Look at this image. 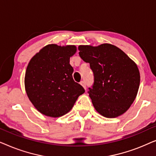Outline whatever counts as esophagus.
Listing matches in <instances>:
<instances>
[{
    "label": "esophagus",
    "mask_w": 156,
    "mask_h": 156,
    "mask_svg": "<svg viewBox=\"0 0 156 156\" xmlns=\"http://www.w3.org/2000/svg\"><path fill=\"white\" fill-rule=\"evenodd\" d=\"M80 84L82 85L83 87H84V89H86V83H85L84 81H82V82H80Z\"/></svg>",
    "instance_id": "34e87169"
}]
</instances>
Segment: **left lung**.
<instances>
[{"label":"left lung","instance_id":"obj_1","mask_svg":"<svg viewBox=\"0 0 156 156\" xmlns=\"http://www.w3.org/2000/svg\"><path fill=\"white\" fill-rule=\"evenodd\" d=\"M79 55L94 73L89 97L98 113L116 118L130 108L137 95L140 72L136 64L121 49L105 43L79 46Z\"/></svg>","mask_w":156,"mask_h":156}]
</instances>
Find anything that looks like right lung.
Wrapping results in <instances>:
<instances>
[{
  "label": "right lung",
  "instance_id": "obj_1",
  "mask_svg": "<svg viewBox=\"0 0 156 156\" xmlns=\"http://www.w3.org/2000/svg\"><path fill=\"white\" fill-rule=\"evenodd\" d=\"M74 45L48 44L30 59L25 76V88L30 101L41 114L59 117L69 112L84 89L72 78L70 57Z\"/></svg>",
  "mask_w": 156,
  "mask_h": 156
}]
</instances>
